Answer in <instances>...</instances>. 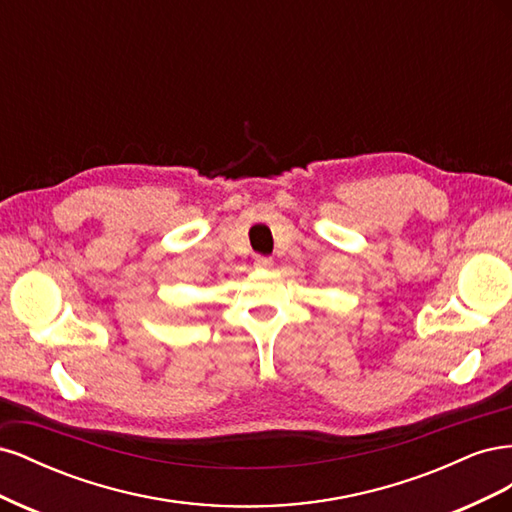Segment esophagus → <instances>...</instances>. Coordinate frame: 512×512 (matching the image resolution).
I'll use <instances>...</instances> for the list:
<instances>
[{"label": "esophagus", "instance_id": "obj_1", "mask_svg": "<svg viewBox=\"0 0 512 512\" xmlns=\"http://www.w3.org/2000/svg\"><path fill=\"white\" fill-rule=\"evenodd\" d=\"M254 267H256V269H262V271H267V269L273 267V258H269V256H256Z\"/></svg>", "mask_w": 512, "mask_h": 512}]
</instances>
